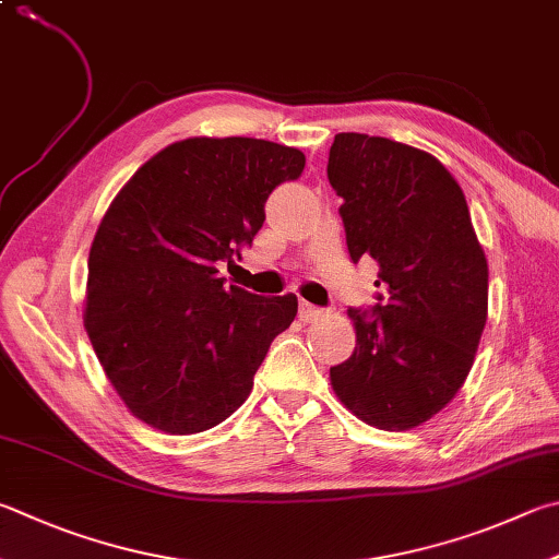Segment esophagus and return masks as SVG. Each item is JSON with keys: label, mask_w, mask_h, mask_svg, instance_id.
<instances>
[{"label": "esophagus", "mask_w": 559, "mask_h": 559, "mask_svg": "<svg viewBox=\"0 0 559 559\" xmlns=\"http://www.w3.org/2000/svg\"><path fill=\"white\" fill-rule=\"evenodd\" d=\"M298 310H300V320H302V322H312V320L322 318V310H320V308H314V306H310V302H306V300H300Z\"/></svg>", "instance_id": "34e87169"}]
</instances>
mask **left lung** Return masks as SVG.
Segmentation results:
<instances>
[{
    "label": "left lung",
    "instance_id": "1",
    "mask_svg": "<svg viewBox=\"0 0 559 559\" xmlns=\"http://www.w3.org/2000/svg\"><path fill=\"white\" fill-rule=\"evenodd\" d=\"M328 178L352 261H377L385 290L373 314L349 310L357 347L330 369L332 389L371 428H418L469 377L489 312L464 192L428 151L354 131L334 136Z\"/></svg>",
    "mask_w": 559,
    "mask_h": 559
}]
</instances>
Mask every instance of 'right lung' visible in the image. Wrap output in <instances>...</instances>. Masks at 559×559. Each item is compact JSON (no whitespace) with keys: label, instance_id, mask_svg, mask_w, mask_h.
Here are the masks:
<instances>
[{"label":"right lung","instance_id":"obj_1","mask_svg":"<svg viewBox=\"0 0 559 559\" xmlns=\"http://www.w3.org/2000/svg\"><path fill=\"white\" fill-rule=\"evenodd\" d=\"M302 151L247 136H190L160 148L111 200L90 247L83 322L105 377L141 423L202 432L249 399L298 298L219 278L235 263Z\"/></svg>","mask_w":559,"mask_h":559}]
</instances>
